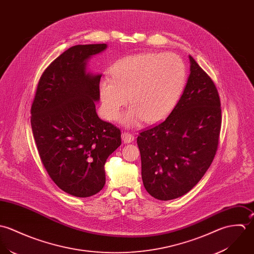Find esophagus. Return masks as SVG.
Here are the masks:
<instances>
[{
    "mask_svg": "<svg viewBox=\"0 0 254 254\" xmlns=\"http://www.w3.org/2000/svg\"><path fill=\"white\" fill-rule=\"evenodd\" d=\"M122 139L125 143H130L134 140V136H133V134H131L129 132H123L122 133Z\"/></svg>",
    "mask_w": 254,
    "mask_h": 254,
    "instance_id": "esophagus-1",
    "label": "esophagus"
}]
</instances>
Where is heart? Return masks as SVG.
Masks as SVG:
<instances>
[{"mask_svg": "<svg viewBox=\"0 0 254 254\" xmlns=\"http://www.w3.org/2000/svg\"><path fill=\"white\" fill-rule=\"evenodd\" d=\"M99 82L102 111L116 121L124 106L129 108L122 117L127 127L157 124L165 120L180 100L187 84V67L174 53L146 52L127 56L111 68Z\"/></svg>", "mask_w": 254, "mask_h": 254, "instance_id": "heart-1", "label": "heart"}]
</instances>
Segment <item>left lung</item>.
Returning a JSON list of instances; mask_svg holds the SVG:
<instances>
[{
	"instance_id": "left-lung-1",
	"label": "left lung",
	"mask_w": 254,
	"mask_h": 254,
	"mask_svg": "<svg viewBox=\"0 0 254 254\" xmlns=\"http://www.w3.org/2000/svg\"><path fill=\"white\" fill-rule=\"evenodd\" d=\"M190 73L169 117L137 137L141 176L154 198L188 193L209 169L219 144L221 103L210 76L190 56Z\"/></svg>"
}]
</instances>
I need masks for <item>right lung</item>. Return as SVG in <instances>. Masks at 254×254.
<instances>
[{
  "label": "right lung",
  "mask_w": 254,
  "mask_h": 254,
  "mask_svg": "<svg viewBox=\"0 0 254 254\" xmlns=\"http://www.w3.org/2000/svg\"><path fill=\"white\" fill-rule=\"evenodd\" d=\"M106 44L76 45L45 69L31 107V127L40 159L64 192L89 197L105 186V163L122 143L121 130L96 113L102 74L86 71Z\"/></svg>",
  "instance_id": "1"
}]
</instances>
